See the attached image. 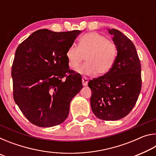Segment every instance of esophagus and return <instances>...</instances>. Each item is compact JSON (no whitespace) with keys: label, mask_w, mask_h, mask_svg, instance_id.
<instances>
[{"label":"esophagus","mask_w":156,"mask_h":156,"mask_svg":"<svg viewBox=\"0 0 156 156\" xmlns=\"http://www.w3.org/2000/svg\"><path fill=\"white\" fill-rule=\"evenodd\" d=\"M82 83H83V86H87L88 84V79L86 77H83L82 78Z\"/></svg>","instance_id":"esophagus-1"}]
</instances>
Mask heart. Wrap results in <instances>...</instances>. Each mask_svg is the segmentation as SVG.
Segmentation results:
<instances>
[{
	"instance_id": "obj_1",
	"label": "heart",
	"mask_w": 156,
	"mask_h": 156,
	"mask_svg": "<svg viewBox=\"0 0 156 156\" xmlns=\"http://www.w3.org/2000/svg\"><path fill=\"white\" fill-rule=\"evenodd\" d=\"M69 67L73 70L79 67L85 58L87 62L78 69L84 75L106 74L112 68L117 56V47L113 41L96 32L82 36L78 47L72 45L65 54Z\"/></svg>"
}]
</instances>
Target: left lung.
Wrapping results in <instances>:
<instances>
[{
  "label": "left lung",
  "instance_id": "1",
  "mask_svg": "<svg viewBox=\"0 0 156 156\" xmlns=\"http://www.w3.org/2000/svg\"><path fill=\"white\" fill-rule=\"evenodd\" d=\"M117 47V56L109 72L93 80L91 110L98 118L118 120L125 117L138 100L142 87L141 65L130 39L115 29H107Z\"/></svg>",
  "mask_w": 156,
  "mask_h": 156
}]
</instances>
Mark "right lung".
<instances>
[{
    "instance_id": "right-lung-1",
    "label": "right lung",
    "mask_w": 156,
    "mask_h": 156,
    "mask_svg": "<svg viewBox=\"0 0 156 156\" xmlns=\"http://www.w3.org/2000/svg\"><path fill=\"white\" fill-rule=\"evenodd\" d=\"M80 33L39 30L17 47L12 68L14 99L34 125L51 127L64 122L72 98L83 87L65 56Z\"/></svg>"
}]
</instances>
